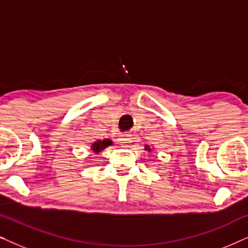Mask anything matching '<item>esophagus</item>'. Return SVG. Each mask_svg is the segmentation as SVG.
Here are the masks:
<instances>
[{
    "label": "esophagus",
    "instance_id": "1",
    "mask_svg": "<svg viewBox=\"0 0 248 248\" xmlns=\"http://www.w3.org/2000/svg\"><path fill=\"white\" fill-rule=\"evenodd\" d=\"M118 141H120V143L121 144H123V145H126L128 142L131 141V139H130V137H128V135L126 134V135H122V137L118 139Z\"/></svg>",
    "mask_w": 248,
    "mask_h": 248
}]
</instances>
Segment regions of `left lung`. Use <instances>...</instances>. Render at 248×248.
I'll return each mask as SVG.
<instances>
[{
	"label": "left lung",
	"instance_id": "8db88e82",
	"mask_svg": "<svg viewBox=\"0 0 248 248\" xmlns=\"http://www.w3.org/2000/svg\"><path fill=\"white\" fill-rule=\"evenodd\" d=\"M145 150L150 151V150H151V149H150V147H149V145H145Z\"/></svg>",
	"mask_w": 248,
	"mask_h": 248
}]
</instances>
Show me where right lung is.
<instances>
[{"mask_svg":"<svg viewBox=\"0 0 248 248\" xmlns=\"http://www.w3.org/2000/svg\"><path fill=\"white\" fill-rule=\"evenodd\" d=\"M113 142H111L109 139H106V140H98L96 142H93V145H91V149L94 154H99L101 150H104L105 148H107L108 145H110Z\"/></svg>","mask_w":248,"mask_h":248,"instance_id":"1","label":"right lung"}]
</instances>
